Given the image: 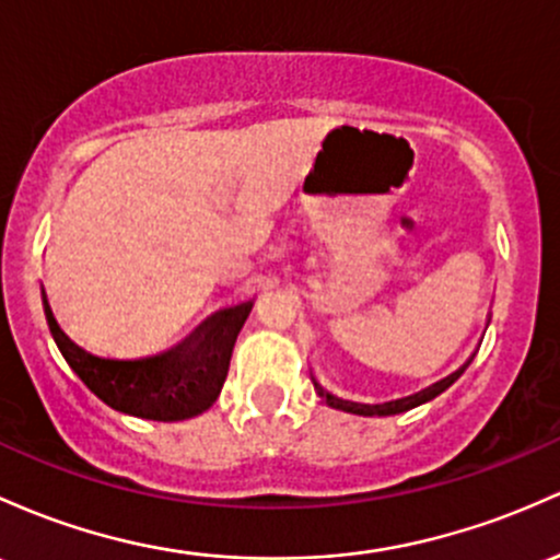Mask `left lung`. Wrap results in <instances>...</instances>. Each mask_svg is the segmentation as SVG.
Instances as JSON below:
<instances>
[{"label": "left lung", "mask_w": 560, "mask_h": 560, "mask_svg": "<svg viewBox=\"0 0 560 560\" xmlns=\"http://www.w3.org/2000/svg\"><path fill=\"white\" fill-rule=\"evenodd\" d=\"M472 361V359H470ZM470 361L465 366H459L457 372H452L450 377H444V380H439V383L435 385H430V388H425V390H420V393H415V396H407V398H398V401H385V404H359V401H346V398H340V396H335V393H329V390H324L322 385H318V380L316 377H311L313 380V388H316V393L322 398H327V404L331 409H342V411H350V415H364V417H385V415H398V411H407V409H415V407H420V404H425V401H430V398H435V396H441V393H444L446 388H450V385H454L459 380V374H463L465 370H468L470 366Z\"/></svg>", "instance_id": "obj_1"}]
</instances>
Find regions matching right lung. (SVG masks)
I'll use <instances>...</instances> for the list:
<instances>
[{
    "mask_svg": "<svg viewBox=\"0 0 560 560\" xmlns=\"http://www.w3.org/2000/svg\"><path fill=\"white\" fill-rule=\"evenodd\" d=\"M45 316L63 359L88 388L110 409L143 420L175 422L201 415L218 401L229 377V364L236 337L247 322L252 303L218 313L201 324L186 342L162 355L140 361L97 359L79 348L55 322L45 287Z\"/></svg>",
    "mask_w": 560,
    "mask_h": 560,
    "instance_id": "obj_1",
    "label": "right lung"
}]
</instances>
